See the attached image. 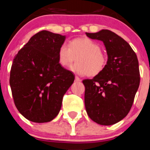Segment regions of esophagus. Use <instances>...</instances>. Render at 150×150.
I'll use <instances>...</instances> for the list:
<instances>
[{
  "mask_svg": "<svg viewBox=\"0 0 150 150\" xmlns=\"http://www.w3.org/2000/svg\"><path fill=\"white\" fill-rule=\"evenodd\" d=\"M75 81L76 82H80L81 81V79L80 78H79L78 76H75Z\"/></svg>",
  "mask_w": 150,
  "mask_h": 150,
  "instance_id": "1",
  "label": "esophagus"
}]
</instances>
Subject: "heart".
I'll return each mask as SVG.
<instances>
[{"label":"heart","instance_id":"obj_1","mask_svg":"<svg viewBox=\"0 0 150 150\" xmlns=\"http://www.w3.org/2000/svg\"><path fill=\"white\" fill-rule=\"evenodd\" d=\"M57 57L63 67H69L76 57V62L71 70L82 76H97L104 71L107 64V57L101 51L100 45L88 38H74L69 41L67 46L61 45Z\"/></svg>","mask_w":150,"mask_h":150}]
</instances>
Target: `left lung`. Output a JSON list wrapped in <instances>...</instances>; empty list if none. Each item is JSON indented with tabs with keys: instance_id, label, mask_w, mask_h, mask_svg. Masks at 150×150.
<instances>
[{
	"instance_id": "obj_1",
	"label": "left lung",
	"mask_w": 150,
	"mask_h": 150,
	"mask_svg": "<svg viewBox=\"0 0 150 150\" xmlns=\"http://www.w3.org/2000/svg\"><path fill=\"white\" fill-rule=\"evenodd\" d=\"M86 34L103 41L108 59L100 74L83 81L85 107L92 121L111 125L124 119L132 107L140 85L137 57L126 41L111 30Z\"/></svg>"
}]
</instances>
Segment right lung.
<instances>
[{
  "label": "right lung",
  "mask_w": 150,
  "mask_h": 150,
  "mask_svg": "<svg viewBox=\"0 0 150 150\" xmlns=\"http://www.w3.org/2000/svg\"><path fill=\"white\" fill-rule=\"evenodd\" d=\"M65 36L41 30L15 55L10 85L14 104L29 121L43 123L59 114L62 99L74 81L71 71L58 62Z\"/></svg>",
  "instance_id": "add662e5"
}]
</instances>
